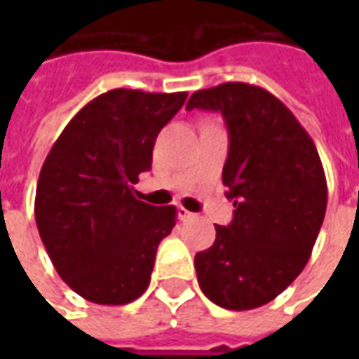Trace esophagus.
<instances>
[{"label": "esophagus", "mask_w": 359, "mask_h": 359, "mask_svg": "<svg viewBox=\"0 0 359 359\" xmlns=\"http://www.w3.org/2000/svg\"><path fill=\"white\" fill-rule=\"evenodd\" d=\"M177 217H180L182 222H186V219H191L194 214H191V212H187L186 208H182V205H180V208H177Z\"/></svg>", "instance_id": "34e87169"}]
</instances>
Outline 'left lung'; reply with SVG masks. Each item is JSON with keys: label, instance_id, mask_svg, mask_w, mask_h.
<instances>
[{"label": "left lung", "instance_id": "1", "mask_svg": "<svg viewBox=\"0 0 359 359\" xmlns=\"http://www.w3.org/2000/svg\"><path fill=\"white\" fill-rule=\"evenodd\" d=\"M219 111L229 135L222 182L229 226L196 254L201 292L226 310L278 297L310 259L327 205L322 159L310 133L268 90L229 81L196 91L187 109Z\"/></svg>", "mask_w": 359, "mask_h": 359}]
</instances>
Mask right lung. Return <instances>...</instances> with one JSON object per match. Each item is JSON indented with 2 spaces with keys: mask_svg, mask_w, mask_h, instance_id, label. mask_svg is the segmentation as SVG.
Here are the masks:
<instances>
[{
  "mask_svg": "<svg viewBox=\"0 0 359 359\" xmlns=\"http://www.w3.org/2000/svg\"><path fill=\"white\" fill-rule=\"evenodd\" d=\"M186 91H105L77 111L49 149L35 189V224L53 268L76 294L123 306L144 294L175 208L137 200L161 128Z\"/></svg>",
  "mask_w": 359,
  "mask_h": 359,
  "instance_id": "obj_1",
  "label": "right lung"
}]
</instances>
